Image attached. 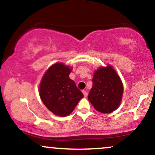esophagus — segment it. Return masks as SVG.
I'll use <instances>...</instances> for the list:
<instances>
[{"label":"esophagus","mask_w":155,"mask_h":155,"mask_svg":"<svg viewBox=\"0 0 155 155\" xmlns=\"http://www.w3.org/2000/svg\"><path fill=\"white\" fill-rule=\"evenodd\" d=\"M82 92H83V94H84V97H86L87 96V92L85 91V90H83Z\"/></svg>","instance_id":"obj_1"}]
</instances>
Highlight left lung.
I'll return each mask as SVG.
<instances>
[{
  "label": "left lung",
  "mask_w": 155,
  "mask_h": 155,
  "mask_svg": "<svg viewBox=\"0 0 155 155\" xmlns=\"http://www.w3.org/2000/svg\"><path fill=\"white\" fill-rule=\"evenodd\" d=\"M92 87L88 100L97 111L108 114L120 106L123 95V84L113 67L98 68L94 73Z\"/></svg>",
  "instance_id": "left-lung-1"
}]
</instances>
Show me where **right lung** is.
<instances>
[{
  "mask_svg": "<svg viewBox=\"0 0 155 155\" xmlns=\"http://www.w3.org/2000/svg\"><path fill=\"white\" fill-rule=\"evenodd\" d=\"M72 68L63 63L53 64L44 74L39 85V95L49 111L66 117L74 111L84 95L69 78Z\"/></svg>",
  "mask_w": 155,
  "mask_h": 155,
  "instance_id": "add662e5",
  "label": "right lung"
}]
</instances>
